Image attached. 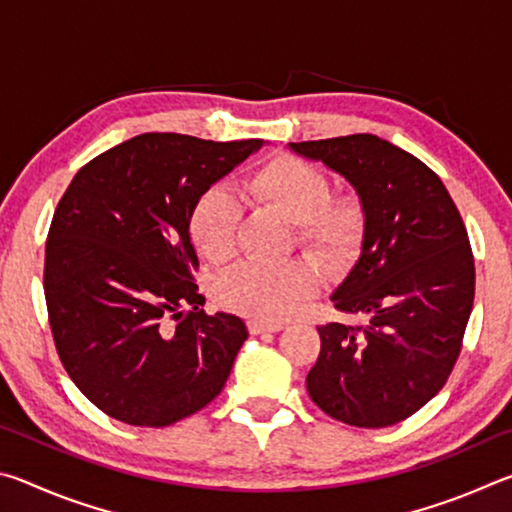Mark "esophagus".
<instances>
[{
  "label": "esophagus",
  "mask_w": 512,
  "mask_h": 512,
  "mask_svg": "<svg viewBox=\"0 0 512 512\" xmlns=\"http://www.w3.org/2000/svg\"><path fill=\"white\" fill-rule=\"evenodd\" d=\"M282 325L277 323H262V320H248L250 334H264V332H280Z\"/></svg>",
  "instance_id": "obj_1"
}]
</instances>
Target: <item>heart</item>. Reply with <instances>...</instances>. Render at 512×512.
<instances>
[{
	"label": "heart",
	"mask_w": 512,
	"mask_h": 512,
	"mask_svg": "<svg viewBox=\"0 0 512 512\" xmlns=\"http://www.w3.org/2000/svg\"><path fill=\"white\" fill-rule=\"evenodd\" d=\"M257 205L296 225V241L327 268H341L357 257L366 210L357 196H329V180L316 164L298 155H275L246 180ZM241 205L225 187H210L196 198L189 230L201 253L212 262L235 255ZM318 291V271L305 259L282 264L246 262L225 273L216 289L230 311L266 323H277L305 305Z\"/></svg>",
	"instance_id": "b5f03b06"
}]
</instances>
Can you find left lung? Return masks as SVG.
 Here are the masks:
<instances>
[{
  "label": "left lung",
  "instance_id": "obj_1",
  "mask_svg": "<svg viewBox=\"0 0 512 512\" xmlns=\"http://www.w3.org/2000/svg\"><path fill=\"white\" fill-rule=\"evenodd\" d=\"M354 187L366 230L334 307L359 325L318 327L307 393L329 418L391 427L422 409L452 372L474 302V259L436 173L377 135L289 142Z\"/></svg>",
  "mask_w": 512,
  "mask_h": 512
}]
</instances>
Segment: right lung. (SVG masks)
I'll use <instances>...</instances> for the list:
<instances>
[{"label": "right lung", "instance_id": "obj_1", "mask_svg": "<svg viewBox=\"0 0 512 512\" xmlns=\"http://www.w3.org/2000/svg\"><path fill=\"white\" fill-rule=\"evenodd\" d=\"M262 146L137 135L85 164L60 198L45 250L49 325L67 375L110 418L169 427L225 386L248 329L203 311L189 216Z\"/></svg>", "mask_w": 512, "mask_h": 512}]
</instances>
